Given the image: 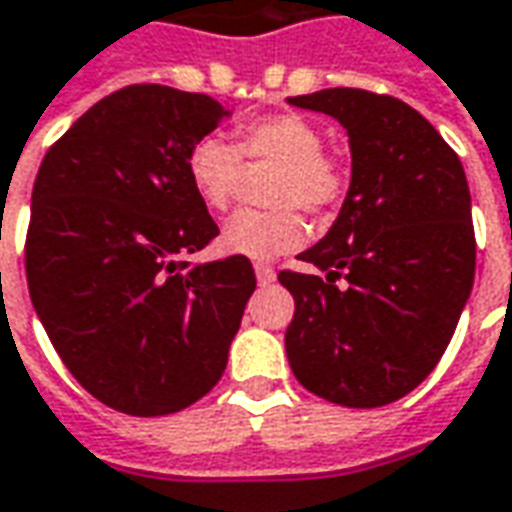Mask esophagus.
Wrapping results in <instances>:
<instances>
[{"label":"esophagus","instance_id":"1","mask_svg":"<svg viewBox=\"0 0 512 512\" xmlns=\"http://www.w3.org/2000/svg\"><path fill=\"white\" fill-rule=\"evenodd\" d=\"M255 277H257V282H260V285H271V282L277 280L274 268L263 266V263H260V266H255Z\"/></svg>","mask_w":512,"mask_h":512}]
</instances>
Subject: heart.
Here are the masks:
<instances>
[{
	"label": "heart",
	"instance_id": "1",
	"mask_svg": "<svg viewBox=\"0 0 512 512\" xmlns=\"http://www.w3.org/2000/svg\"><path fill=\"white\" fill-rule=\"evenodd\" d=\"M241 155L249 163L277 166L271 180L274 210H238L221 230V249L249 260H271L307 238L299 210L324 213L346 188L341 166L324 155V132L299 113L263 116L238 127V146L207 135L188 155V177L196 196L213 210H227L241 180Z\"/></svg>",
	"mask_w": 512,
	"mask_h": 512
}]
</instances>
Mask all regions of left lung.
Wrapping results in <instances>:
<instances>
[{
	"label": "left lung",
	"mask_w": 512,
	"mask_h": 512,
	"mask_svg": "<svg viewBox=\"0 0 512 512\" xmlns=\"http://www.w3.org/2000/svg\"><path fill=\"white\" fill-rule=\"evenodd\" d=\"M349 135L352 180L330 232L280 271L296 302L285 352L307 391L343 407L391 405L430 377L474 285L466 171L418 110L360 88L288 96Z\"/></svg>",
	"instance_id": "obj_1"
}]
</instances>
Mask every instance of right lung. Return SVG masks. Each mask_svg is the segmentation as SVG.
Wrapping results in <instances>:
<instances>
[{
    "instance_id": "right-lung-1",
    "label": "right lung",
    "mask_w": 512,
    "mask_h": 512,
    "mask_svg": "<svg viewBox=\"0 0 512 512\" xmlns=\"http://www.w3.org/2000/svg\"><path fill=\"white\" fill-rule=\"evenodd\" d=\"M224 119L205 94L130 85L82 113L35 177L32 307L74 380L127 416L177 413L221 380L257 285L246 257L185 260L219 235L188 155Z\"/></svg>"
}]
</instances>
